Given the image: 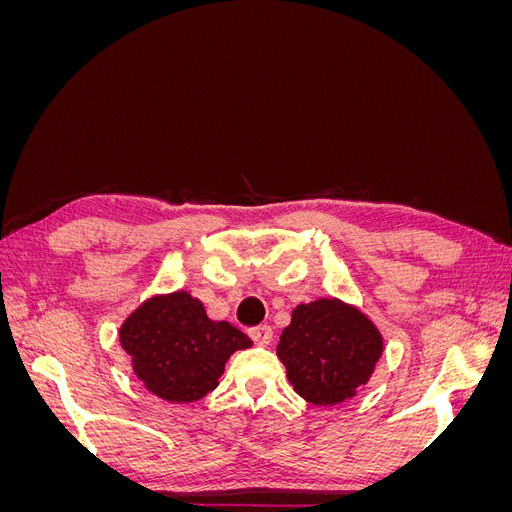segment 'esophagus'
<instances>
[{"mask_svg": "<svg viewBox=\"0 0 512 512\" xmlns=\"http://www.w3.org/2000/svg\"><path fill=\"white\" fill-rule=\"evenodd\" d=\"M250 337L254 339V344L258 346H269L271 339H273V329L269 324H260V327L250 329Z\"/></svg>", "mask_w": 512, "mask_h": 512, "instance_id": "34e87169", "label": "esophagus"}]
</instances>
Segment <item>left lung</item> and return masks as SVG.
<instances>
[{"instance_id":"obj_1","label":"left lung","mask_w":512,"mask_h":512,"mask_svg":"<svg viewBox=\"0 0 512 512\" xmlns=\"http://www.w3.org/2000/svg\"><path fill=\"white\" fill-rule=\"evenodd\" d=\"M382 352L384 337L374 320L335 297L294 307L277 344L292 389L314 406L352 399Z\"/></svg>"}]
</instances>
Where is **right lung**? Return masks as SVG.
Returning <instances> with one entry per match:
<instances>
[{"instance_id": "right-lung-1", "label": "right lung", "mask_w": 512, "mask_h": 512, "mask_svg": "<svg viewBox=\"0 0 512 512\" xmlns=\"http://www.w3.org/2000/svg\"><path fill=\"white\" fill-rule=\"evenodd\" d=\"M119 344L151 395L190 404L220 384L230 354L250 348L252 339L226 320H211L203 301L177 290L138 305L121 324Z\"/></svg>"}]
</instances>
